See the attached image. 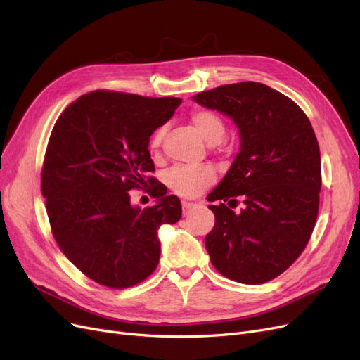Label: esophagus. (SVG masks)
Masks as SVG:
<instances>
[{"label":"esophagus","instance_id":"obj_1","mask_svg":"<svg viewBox=\"0 0 360 360\" xmlns=\"http://www.w3.org/2000/svg\"><path fill=\"white\" fill-rule=\"evenodd\" d=\"M181 207H183V214L186 216V214H189V212L193 209L195 204H193V202H189V201H183V202H181Z\"/></svg>","mask_w":360,"mask_h":360}]
</instances>
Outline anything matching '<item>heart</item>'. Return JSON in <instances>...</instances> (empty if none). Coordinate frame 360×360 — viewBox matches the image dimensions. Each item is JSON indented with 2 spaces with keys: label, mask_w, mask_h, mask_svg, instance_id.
I'll return each instance as SVG.
<instances>
[{
  "label": "heart",
  "mask_w": 360,
  "mask_h": 360,
  "mask_svg": "<svg viewBox=\"0 0 360 360\" xmlns=\"http://www.w3.org/2000/svg\"><path fill=\"white\" fill-rule=\"evenodd\" d=\"M191 123L207 144H217L225 135V123L219 114L210 110H197L191 114ZM163 138V129H158L150 147L158 150ZM168 188L180 197L193 198L214 181L210 167H176L165 177Z\"/></svg>",
  "instance_id": "obj_1"
}]
</instances>
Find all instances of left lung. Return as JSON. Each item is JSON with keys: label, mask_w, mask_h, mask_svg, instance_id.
<instances>
[{"label": "left lung", "mask_w": 360, "mask_h": 360, "mask_svg": "<svg viewBox=\"0 0 360 360\" xmlns=\"http://www.w3.org/2000/svg\"><path fill=\"white\" fill-rule=\"evenodd\" d=\"M192 99L230 117L240 134V151L207 197L222 201L209 205L212 264L242 284L275 279L302 254L317 221L321 158L314 129L296 103L259 82L222 85ZM234 196L245 204L237 214Z\"/></svg>", "instance_id": "1"}]
</instances>
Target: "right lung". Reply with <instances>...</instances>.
Masks as SVG:
<instances>
[{"instance_id": "1", "label": "right lung", "mask_w": 360, "mask_h": 360, "mask_svg": "<svg viewBox=\"0 0 360 360\" xmlns=\"http://www.w3.org/2000/svg\"><path fill=\"white\" fill-rule=\"evenodd\" d=\"M181 103L179 97L93 91L57 120L41 171L52 234L72 263L97 284L127 288L153 274L158 231L176 224L181 204L156 179V204H130L129 191L155 171L148 144Z\"/></svg>"}]
</instances>
